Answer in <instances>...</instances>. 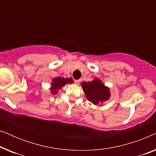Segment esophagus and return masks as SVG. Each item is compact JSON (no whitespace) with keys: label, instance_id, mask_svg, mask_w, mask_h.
Instances as JSON below:
<instances>
[{"label":"esophagus","instance_id":"34e87169","mask_svg":"<svg viewBox=\"0 0 156 156\" xmlns=\"http://www.w3.org/2000/svg\"><path fill=\"white\" fill-rule=\"evenodd\" d=\"M80 82H81L80 80H74V83H75V84H76V85H79V84H80Z\"/></svg>","mask_w":156,"mask_h":156}]
</instances>
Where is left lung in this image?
I'll return each mask as SVG.
<instances>
[{
	"label": "left lung",
	"instance_id": "obj_1",
	"mask_svg": "<svg viewBox=\"0 0 156 156\" xmlns=\"http://www.w3.org/2000/svg\"><path fill=\"white\" fill-rule=\"evenodd\" d=\"M87 99L94 105H101L110 99V89L99 78H94L91 82L81 83Z\"/></svg>",
	"mask_w": 156,
	"mask_h": 156
}]
</instances>
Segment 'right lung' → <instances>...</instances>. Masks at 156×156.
Here are the masks:
<instances>
[{"mask_svg":"<svg viewBox=\"0 0 156 156\" xmlns=\"http://www.w3.org/2000/svg\"><path fill=\"white\" fill-rule=\"evenodd\" d=\"M72 83H74V81L71 77H56L52 79V82L50 84V92L52 95L57 94L59 89H61L63 87H65L66 84H72Z\"/></svg>","mask_w":156,"mask_h":156,"instance_id":"1","label":"right lung"}]
</instances>
